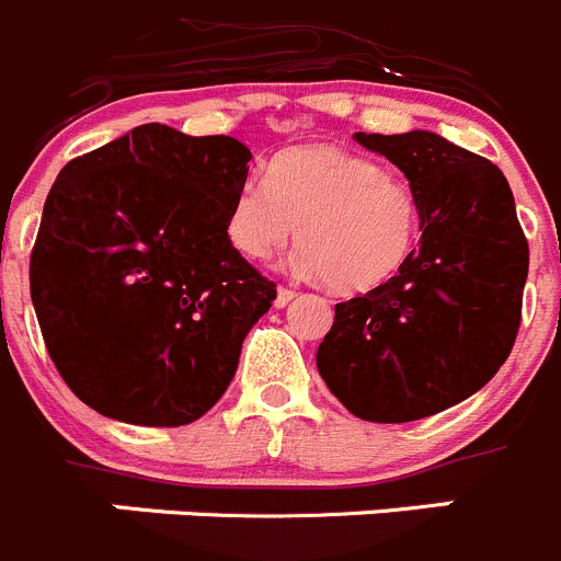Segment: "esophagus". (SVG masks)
<instances>
[{
  "mask_svg": "<svg viewBox=\"0 0 561 561\" xmlns=\"http://www.w3.org/2000/svg\"><path fill=\"white\" fill-rule=\"evenodd\" d=\"M293 298H296V290H290V287H279V290H276V301H274V305L276 307H287L293 301Z\"/></svg>",
  "mask_w": 561,
  "mask_h": 561,
  "instance_id": "34e87169",
  "label": "esophagus"
}]
</instances>
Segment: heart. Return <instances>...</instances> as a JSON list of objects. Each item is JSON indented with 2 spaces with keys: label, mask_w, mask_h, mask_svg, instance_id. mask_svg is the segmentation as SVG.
I'll list each match as a JSON object with an SVG mask.
<instances>
[{
  "label": "heart",
  "mask_w": 561,
  "mask_h": 561,
  "mask_svg": "<svg viewBox=\"0 0 561 561\" xmlns=\"http://www.w3.org/2000/svg\"><path fill=\"white\" fill-rule=\"evenodd\" d=\"M423 209L412 185L370 157L337 146H298L245 180L227 213V238L265 263L298 229L296 265L337 293H368L399 276L421 240Z\"/></svg>",
  "instance_id": "1"
}]
</instances>
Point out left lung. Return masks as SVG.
Here are the masks:
<instances>
[{"instance_id":"8db88e82","label":"left lung","mask_w":561,"mask_h":561,"mask_svg":"<svg viewBox=\"0 0 561 561\" xmlns=\"http://www.w3.org/2000/svg\"><path fill=\"white\" fill-rule=\"evenodd\" d=\"M354 138L404 171L423 238L399 276L334 307L318 374L363 421H421L473 396L506 363L528 243L510 182L490 160L426 129Z\"/></svg>"}]
</instances>
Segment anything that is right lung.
Masks as SVG:
<instances>
[{
  "label": "right lung",
  "mask_w": 561,
  "mask_h": 561,
  "mask_svg": "<svg viewBox=\"0 0 561 561\" xmlns=\"http://www.w3.org/2000/svg\"><path fill=\"white\" fill-rule=\"evenodd\" d=\"M251 151L144 124L66 162L30 293L55 368L99 415L185 426L216 407L276 298L227 238Z\"/></svg>",
  "instance_id": "obj_1"
}]
</instances>
